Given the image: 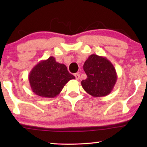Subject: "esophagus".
<instances>
[{
  "mask_svg": "<svg viewBox=\"0 0 147 147\" xmlns=\"http://www.w3.org/2000/svg\"><path fill=\"white\" fill-rule=\"evenodd\" d=\"M75 77H76V80H79L80 78V74H75Z\"/></svg>",
  "mask_w": 147,
  "mask_h": 147,
  "instance_id": "34e87169",
  "label": "esophagus"
}]
</instances>
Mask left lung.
<instances>
[{
	"label": "left lung",
	"mask_w": 147,
	"mask_h": 147,
	"mask_svg": "<svg viewBox=\"0 0 147 147\" xmlns=\"http://www.w3.org/2000/svg\"><path fill=\"white\" fill-rule=\"evenodd\" d=\"M87 78L82 80V88L93 97H103L111 93L117 80L113 64L106 57L90 55L84 64Z\"/></svg>",
	"instance_id": "obj_1"
}]
</instances>
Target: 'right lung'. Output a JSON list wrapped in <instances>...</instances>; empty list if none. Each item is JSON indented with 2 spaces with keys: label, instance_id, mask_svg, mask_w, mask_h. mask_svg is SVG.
Returning <instances> with one entry per match:
<instances>
[{
  "label": "right lung",
  "instance_id": "add662e5",
  "mask_svg": "<svg viewBox=\"0 0 147 147\" xmlns=\"http://www.w3.org/2000/svg\"><path fill=\"white\" fill-rule=\"evenodd\" d=\"M75 77L69 74L67 67L49 57L42 60L33 67L29 74L31 90L37 96L43 98L56 97L69 80Z\"/></svg>",
  "mask_w": 147,
  "mask_h": 147
}]
</instances>
